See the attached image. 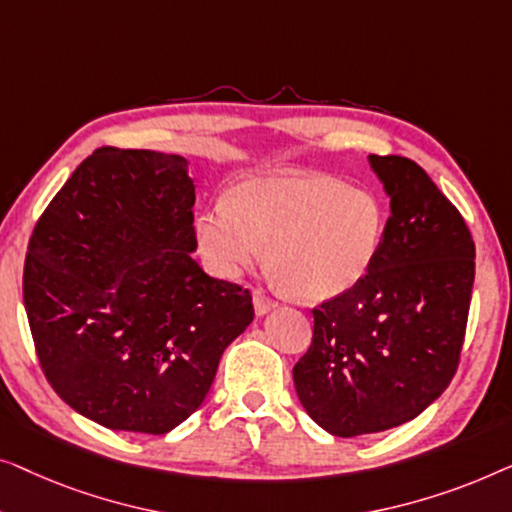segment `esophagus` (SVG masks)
<instances>
[{
	"instance_id": "obj_1",
	"label": "esophagus",
	"mask_w": 512,
	"mask_h": 512,
	"mask_svg": "<svg viewBox=\"0 0 512 512\" xmlns=\"http://www.w3.org/2000/svg\"><path fill=\"white\" fill-rule=\"evenodd\" d=\"M253 306H255V313H257V315H266L269 311H273V308H276V301L269 299V297H266V294H262V292H255Z\"/></svg>"
}]
</instances>
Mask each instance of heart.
<instances>
[{
	"instance_id": "1",
	"label": "heart",
	"mask_w": 512,
	"mask_h": 512,
	"mask_svg": "<svg viewBox=\"0 0 512 512\" xmlns=\"http://www.w3.org/2000/svg\"><path fill=\"white\" fill-rule=\"evenodd\" d=\"M206 264L236 278L264 262L301 301L334 299L371 271L385 236V213L371 194L331 176L273 174L236 187L197 218Z\"/></svg>"
}]
</instances>
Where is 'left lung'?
<instances>
[{
	"label": "left lung",
	"mask_w": 512,
	"mask_h": 512,
	"mask_svg": "<svg viewBox=\"0 0 512 512\" xmlns=\"http://www.w3.org/2000/svg\"><path fill=\"white\" fill-rule=\"evenodd\" d=\"M390 197L371 271L313 308V341L294 364L297 397L329 434H376L413 420L450 385L462 352L475 246L427 171L369 155Z\"/></svg>",
	"instance_id": "8db88e82"
}]
</instances>
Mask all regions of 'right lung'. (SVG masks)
<instances>
[{
    "label": "right lung",
    "instance_id": "obj_1",
    "mask_svg": "<svg viewBox=\"0 0 512 512\" xmlns=\"http://www.w3.org/2000/svg\"><path fill=\"white\" fill-rule=\"evenodd\" d=\"M187 160L99 148L55 194L27 246L23 299L48 383L115 431L167 434L211 390L253 322V297L194 262Z\"/></svg>",
    "mask_w": 512,
    "mask_h": 512
}]
</instances>
